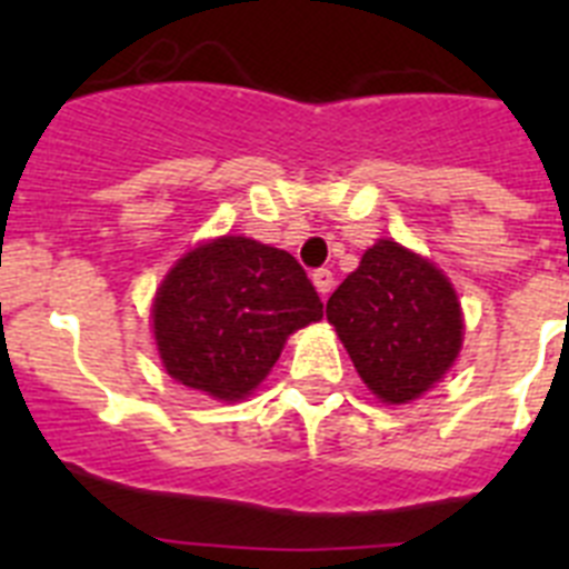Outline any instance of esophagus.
Returning a JSON list of instances; mask_svg holds the SVG:
<instances>
[{
	"mask_svg": "<svg viewBox=\"0 0 569 569\" xmlns=\"http://www.w3.org/2000/svg\"><path fill=\"white\" fill-rule=\"evenodd\" d=\"M310 279H313V284H316V290H319L321 299H328L330 290H333V273H330L328 268H319V270H313V276H310Z\"/></svg>",
	"mask_w": 569,
	"mask_h": 569,
	"instance_id": "esophagus-1",
	"label": "esophagus"
}]
</instances>
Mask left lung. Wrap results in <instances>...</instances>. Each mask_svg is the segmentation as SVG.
<instances>
[{
	"label": "left lung",
	"mask_w": 569,
	"mask_h": 569,
	"mask_svg": "<svg viewBox=\"0 0 569 569\" xmlns=\"http://www.w3.org/2000/svg\"><path fill=\"white\" fill-rule=\"evenodd\" d=\"M328 321L387 405L427 393L453 367L465 321L453 284L413 250L379 239L328 301Z\"/></svg>",
	"instance_id": "left-lung-1"
}]
</instances>
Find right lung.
<instances>
[{"label": "right lung", "instance_id": "right-lung-1", "mask_svg": "<svg viewBox=\"0 0 569 569\" xmlns=\"http://www.w3.org/2000/svg\"><path fill=\"white\" fill-rule=\"evenodd\" d=\"M321 308L288 250L222 236L184 253L164 276L153 336L179 385L239 401L270 373L288 336L325 316Z\"/></svg>", "mask_w": 569, "mask_h": 569}]
</instances>
